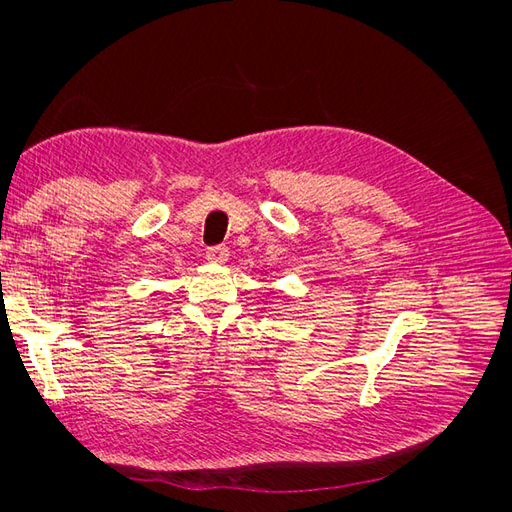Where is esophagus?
Listing matches in <instances>:
<instances>
[{
    "instance_id": "34e87169",
    "label": "esophagus",
    "mask_w": 512,
    "mask_h": 512,
    "mask_svg": "<svg viewBox=\"0 0 512 512\" xmlns=\"http://www.w3.org/2000/svg\"><path fill=\"white\" fill-rule=\"evenodd\" d=\"M205 258H207L209 262H215V265H222V262H226V260H228V247H226V245H213V247H207Z\"/></svg>"
}]
</instances>
